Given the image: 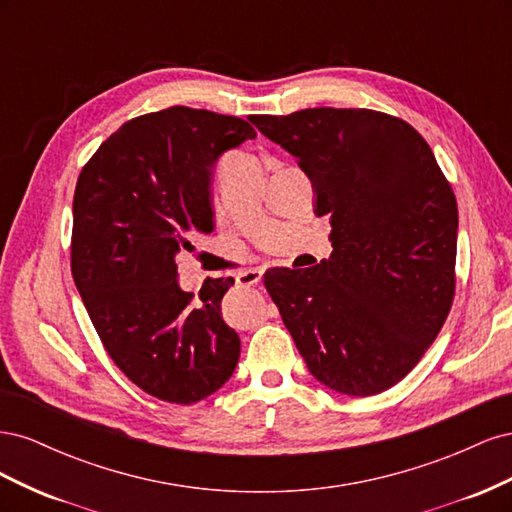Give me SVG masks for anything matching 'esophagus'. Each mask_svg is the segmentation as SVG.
Instances as JSON below:
<instances>
[{
	"instance_id": "obj_1",
	"label": "esophagus",
	"mask_w": 512,
	"mask_h": 512,
	"mask_svg": "<svg viewBox=\"0 0 512 512\" xmlns=\"http://www.w3.org/2000/svg\"><path fill=\"white\" fill-rule=\"evenodd\" d=\"M260 280H262V269H247V271H241L239 275H237V284L239 286H258L260 284Z\"/></svg>"
}]
</instances>
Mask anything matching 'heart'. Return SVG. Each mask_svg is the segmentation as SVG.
<instances>
[{
    "label": "heart",
    "instance_id": "obj_1",
    "mask_svg": "<svg viewBox=\"0 0 512 512\" xmlns=\"http://www.w3.org/2000/svg\"><path fill=\"white\" fill-rule=\"evenodd\" d=\"M228 156H247V153H241V151H235V153H228Z\"/></svg>",
    "mask_w": 512,
    "mask_h": 512
}]
</instances>
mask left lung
Instances as JSON below:
<instances>
[{"label":"left lung","instance_id":"8db88e82","mask_svg":"<svg viewBox=\"0 0 512 512\" xmlns=\"http://www.w3.org/2000/svg\"><path fill=\"white\" fill-rule=\"evenodd\" d=\"M256 132L241 117L170 106L123 123L83 166L72 203L70 267L108 356L138 389L190 406L232 376L239 335L220 301L177 284L175 254L213 230L209 168Z\"/></svg>","mask_w":512,"mask_h":512}]
</instances>
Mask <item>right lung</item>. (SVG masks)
<instances>
[{
	"label": "right lung",
	"mask_w": 512,
	"mask_h": 512,
	"mask_svg": "<svg viewBox=\"0 0 512 512\" xmlns=\"http://www.w3.org/2000/svg\"><path fill=\"white\" fill-rule=\"evenodd\" d=\"M312 181L329 215V260L275 267L265 288L309 371L369 397L404 380L438 337L455 299L457 200L408 121L369 108L250 115Z\"/></svg>",
	"instance_id": "obj_1"
}]
</instances>
